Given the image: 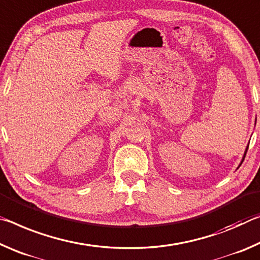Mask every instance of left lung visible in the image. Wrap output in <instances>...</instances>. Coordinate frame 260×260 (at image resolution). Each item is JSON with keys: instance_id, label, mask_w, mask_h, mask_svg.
<instances>
[{"instance_id": "obj_1", "label": "left lung", "mask_w": 260, "mask_h": 260, "mask_svg": "<svg viewBox=\"0 0 260 260\" xmlns=\"http://www.w3.org/2000/svg\"><path fill=\"white\" fill-rule=\"evenodd\" d=\"M246 152H248V147H246L245 153H244V156H243V159H242V162H243V161H244V158H245V154H246ZM242 162H241V165H242ZM241 165H240V166H241Z\"/></svg>"}]
</instances>
